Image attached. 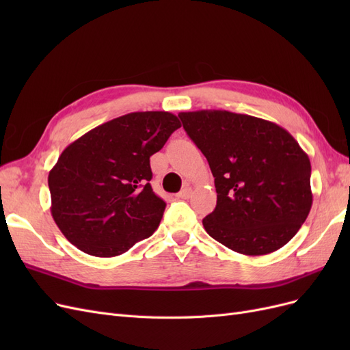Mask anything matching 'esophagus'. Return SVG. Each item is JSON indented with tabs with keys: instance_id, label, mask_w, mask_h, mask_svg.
Wrapping results in <instances>:
<instances>
[{
	"instance_id": "esophagus-1",
	"label": "esophagus",
	"mask_w": 350,
	"mask_h": 350,
	"mask_svg": "<svg viewBox=\"0 0 350 350\" xmlns=\"http://www.w3.org/2000/svg\"><path fill=\"white\" fill-rule=\"evenodd\" d=\"M191 194H193V188L191 187H185L183 191H179L178 193V198H183V200H187V198H189L191 197Z\"/></svg>"
}]
</instances>
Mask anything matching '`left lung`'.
I'll use <instances>...</instances> for the list:
<instances>
[{"mask_svg":"<svg viewBox=\"0 0 350 350\" xmlns=\"http://www.w3.org/2000/svg\"><path fill=\"white\" fill-rule=\"evenodd\" d=\"M215 176L207 234L243 256L286 245L312 206L310 157L278 124L229 111L178 113Z\"/></svg>","mask_w":350,"mask_h":350,"instance_id":"1","label":"left lung"}]
</instances>
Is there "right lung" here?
Instances as JSON below:
<instances>
[{"instance_id": "1", "label": "right lung", "mask_w": 350, "mask_h": 350, "mask_svg": "<svg viewBox=\"0 0 350 350\" xmlns=\"http://www.w3.org/2000/svg\"><path fill=\"white\" fill-rule=\"evenodd\" d=\"M181 126L171 112H131L66 147L49 171L51 213L64 237L94 257L149 238L166 203L150 185V156Z\"/></svg>"}]
</instances>
